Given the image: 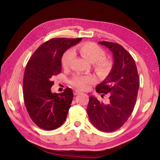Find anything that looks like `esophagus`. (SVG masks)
Returning a JSON list of instances; mask_svg holds the SVG:
<instances>
[{
	"mask_svg": "<svg viewBox=\"0 0 160 160\" xmlns=\"http://www.w3.org/2000/svg\"><path fill=\"white\" fill-rule=\"evenodd\" d=\"M80 93H81V92H80V91H78V90H75L73 91V94L75 95V96H76V95H78V94H80Z\"/></svg>",
	"mask_w": 160,
	"mask_h": 160,
	"instance_id": "esophagus-1",
	"label": "esophagus"
}]
</instances>
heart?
Here are the masks:
<instances>
[{"mask_svg": "<svg viewBox=\"0 0 160 160\" xmlns=\"http://www.w3.org/2000/svg\"><path fill=\"white\" fill-rule=\"evenodd\" d=\"M80 53L84 58L93 63V67L97 72L101 75H107L112 69V62L110 60L105 59L104 51L96 44L85 42L81 45L79 48ZM74 51L69 49L64 52L62 58V65L64 68H68L71 64L74 57ZM96 82V78L93 76H75L70 80L73 87L80 90H87L91 84Z\"/></svg>", "mask_w": 160, "mask_h": 160, "instance_id": "1", "label": "heart"}]
</instances>
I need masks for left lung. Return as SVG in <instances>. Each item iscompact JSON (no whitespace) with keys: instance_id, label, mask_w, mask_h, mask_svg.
<instances>
[{"instance_id":"left-lung-1","label":"left lung","mask_w":160,"mask_h":160,"mask_svg":"<svg viewBox=\"0 0 160 160\" xmlns=\"http://www.w3.org/2000/svg\"><path fill=\"white\" fill-rule=\"evenodd\" d=\"M98 43L107 47L113 56L111 72L96 88L102 96L109 93V103L105 104L91 96L87 110L95 127L102 132H113L123 126L133 111L140 78L134 59L123 47L107 41Z\"/></svg>"}]
</instances>
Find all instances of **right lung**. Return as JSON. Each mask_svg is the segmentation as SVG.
Segmentation results:
<instances>
[{"instance_id": "obj_1", "label": "right lung", "mask_w": 160, "mask_h": 160, "mask_svg": "<svg viewBox=\"0 0 160 160\" xmlns=\"http://www.w3.org/2000/svg\"><path fill=\"white\" fill-rule=\"evenodd\" d=\"M82 38H52L44 42L30 58L23 77V97L32 121L40 128L51 131L65 121L73 94L70 88L52 93V78L62 71L63 53Z\"/></svg>"}]
</instances>
